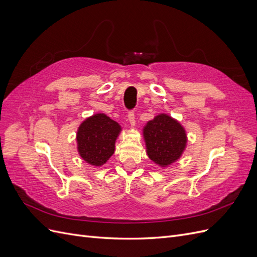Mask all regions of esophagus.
I'll list each match as a JSON object with an SVG mask.
<instances>
[{"instance_id":"obj_1","label":"esophagus","mask_w":257,"mask_h":257,"mask_svg":"<svg viewBox=\"0 0 257 257\" xmlns=\"http://www.w3.org/2000/svg\"><path fill=\"white\" fill-rule=\"evenodd\" d=\"M127 120L131 124V126L135 125V113H134V111H130L127 113Z\"/></svg>"}]
</instances>
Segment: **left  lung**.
I'll return each mask as SVG.
<instances>
[{
	"label": "left lung",
	"instance_id": "left-lung-1",
	"mask_svg": "<svg viewBox=\"0 0 257 257\" xmlns=\"http://www.w3.org/2000/svg\"><path fill=\"white\" fill-rule=\"evenodd\" d=\"M144 138L148 157L162 167L180 158L188 142L181 124L165 113L157 115L146 124Z\"/></svg>",
	"mask_w": 257,
	"mask_h": 257
}]
</instances>
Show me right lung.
<instances>
[{
  "label": "right lung",
  "instance_id": "obj_1",
  "mask_svg": "<svg viewBox=\"0 0 257 257\" xmlns=\"http://www.w3.org/2000/svg\"><path fill=\"white\" fill-rule=\"evenodd\" d=\"M121 126L104 113L85 119L77 131V149L80 157L93 166H102L114 152Z\"/></svg>",
  "mask_w": 257,
  "mask_h": 257
}]
</instances>
